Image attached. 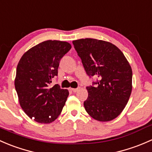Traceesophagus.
Listing matches in <instances>:
<instances>
[{"mask_svg":"<svg viewBox=\"0 0 152 152\" xmlns=\"http://www.w3.org/2000/svg\"><path fill=\"white\" fill-rule=\"evenodd\" d=\"M80 90V87H77V88H72L71 90L73 92V93H76L77 91Z\"/></svg>","mask_w":152,"mask_h":152,"instance_id":"1","label":"esophagus"}]
</instances>
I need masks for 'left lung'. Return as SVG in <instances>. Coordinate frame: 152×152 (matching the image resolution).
<instances>
[{"mask_svg":"<svg viewBox=\"0 0 152 152\" xmlns=\"http://www.w3.org/2000/svg\"><path fill=\"white\" fill-rule=\"evenodd\" d=\"M73 44L87 76L98 78L86 87L85 110L95 120H113L123 111L131 95V66L121 50L109 42L86 38Z\"/></svg>","mask_w":152,"mask_h":152,"instance_id":"1","label":"left lung"}]
</instances>
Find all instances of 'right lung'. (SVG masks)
Wrapping results in <instances>:
<instances>
[{"mask_svg": "<svg viewBox=\"0 0 152 152\" xmlns=\"http://www.w3.org/2000/svg\"><path fill=\"white\" fill-rule=\"evenodd\" d=\"M67 42L47 40L26 52L17 67L15 80L20 107L30 118L48 124L58 118L69 93L59 85L49 88L58 75L61 59L70 50Z\"/></svg>", "mask_w": 152, "mask_h": 152, "instance_id": "1", "label": "right lung"}]
</instances>
